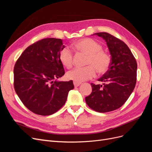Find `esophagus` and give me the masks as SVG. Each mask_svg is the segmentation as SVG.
I'll return each mask as SVG.
<instances>
[{
    "instance_id": "1",
    "label": "esophagus",
    "mask_w": 152,
    "mask_h": 152,
    "mask_svg": "<svg viewBox=\"0 0 152 152\" xmlns=\"http://www.w3.org/2000/svg\"><path fill=\"white\" fill-rule=\"evenodd\" d=\"M81 84V83L80 82H73V85H74V86L75 87H78V86H79Z\"/></svg>"
}]
</instances>
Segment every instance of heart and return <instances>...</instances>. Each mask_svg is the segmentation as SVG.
Returning a JSON list of instances; mask_svg holds the SVG:
<instances>
[{
	"label": "heart",
	"mask_w": 152,
	"mask_h": 152,
	"mask_svg": "<svg viewBox=\"0 0 152 152\" xmlns=\"http://www.w3.org/2000/svg\"><path fill=\"white\" fill-rule=\"evenodd\" d=\"M75 48L89 55L87 65L84 68H75L68 72V79L80 82L92 79L96 75V69L99 73L107 72L111 64V58L107 53L103 51L102 45L92 39H84L75 43ZM59 61L66 68L73 65V53L68 48H63L59 54Z\"/></svg>",
	"instance_id": "1"
}]
</instances>
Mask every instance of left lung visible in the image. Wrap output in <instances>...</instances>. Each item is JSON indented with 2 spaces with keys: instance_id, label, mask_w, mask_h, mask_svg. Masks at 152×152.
<instances>
[{
  "instance_id": "1",
  "label": "left lung",
  "mask_w": 152,
  "mask_h": 152,
  "mask_svg": "<svg viewBox=\"0 0 152 152\" xmlns=\"http://www.w3.org/2000/svg\"><path fill=\"white\" fill-rule=\"evenodd\" d=\"M93 35L102 37L111 55L109 70L98 80L102 85L91 84L92 93L86 97L87 104L94 111H113L126 103L136 83L137 63L131 50L121 40L107 32Z\"/></svg>"
}]
</instances>
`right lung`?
Returning a JSON list of instances; mask_svg holds the SVG:
<instances>
[{"instance_id": "right-lung-1", "label": "right lung", "mask_w": 152, "mask_h": 152, "mask_svg": "<svg viewBox=\"0 0 152 152\" xmlns=\"http://www.w3.org/2000/svg\"><path fill=\"white\" fill-rule=\"evenodd\" d=\"M60 39L46 38L27 48L14 68V87L25 107L40 115H50L65 104L73 81H59L65 74L59 54Z\"/></svg>"}]
</instances>
